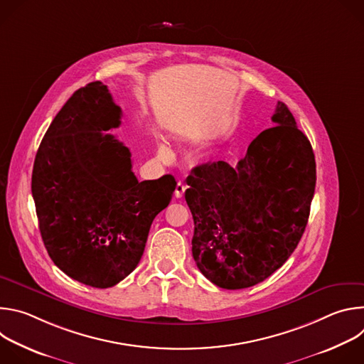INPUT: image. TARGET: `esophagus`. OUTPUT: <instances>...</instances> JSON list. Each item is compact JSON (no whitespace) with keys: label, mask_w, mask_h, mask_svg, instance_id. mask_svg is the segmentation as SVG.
<instances>
[{"label":"esophagus","mask_w":364,"mask_h":364,"mask_svg":"<svg viewBox=\"0 0 364 364\" xmlns=\"http://www.w3.org/2000/svg\"><path fill=\"white\" fill-rule=\"evenodd\" d=\"M186 190H187V184L184 181H178L177 186H176V197H178V198L183 197Z\"/></svg>","instance_id":"esophagus-1"}]
</instances>
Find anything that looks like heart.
I'll list each match as a JSON object with an SVG mask.
<instances>
[{"instance_id": "obj_1", "label": "heart", "mask_w": 364, "mask_h": 364, "mask_svg": "<svg viewBox=\"0 0 364 364\" xmlns=\"http://www.w3.org/2000/svg\"><path fill=\"white\" fill-rule=\"evenodd\" d=\"M159 155H160L161 159H170L171 157V151H170V148L164 142H161L159 145Z\"/></svg>"}]
</instances>
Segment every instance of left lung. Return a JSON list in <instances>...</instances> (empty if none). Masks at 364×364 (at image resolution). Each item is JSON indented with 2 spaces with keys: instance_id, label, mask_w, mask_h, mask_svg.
I'll return each instance as SVG.
<instances>
[{
  "instance_id": "left-lung-1",
  "label": "left lung",
  "mask_w": 364,
  "mask_h": 364,
  "mask_svg": "<svg viewBox=\"0 0 364 364\" xmlns=\"http://www.w3.org/2000/svg\"><path fill=\"white\" fill-rule=\"evenodd\" d=\"M275 127L259 134L236 168L196 167L186 201L194 220L193 257L225 289H243L279 269L305 230L317 170L313 146L284 102Z\"/></svg>"
}]
</instances>
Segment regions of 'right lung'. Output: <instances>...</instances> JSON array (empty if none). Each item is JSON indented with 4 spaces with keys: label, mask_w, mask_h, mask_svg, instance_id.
<instances>
[{
    "label": "right lung",
    "mask_w": 364,
    "mask_h": 364,
    "mask_svg": "<svg viewBox=\"0 0 364 364\" xmlns=\"http://www.w3.org/2000/svg\"><path fill=\"white\" fill-rule=\"evenodd\" d=\"M122 111L102 82L77 89L36 154L31 193L41 239L55 265L93 288H109L139 264L152 220L176 178L138 181L129 148L111 134Z\"/></svg>",
    "instance_id": "add662e5"
}]
</instances>
